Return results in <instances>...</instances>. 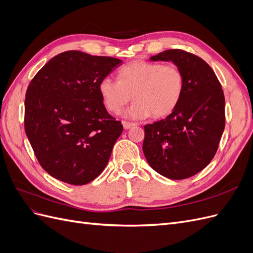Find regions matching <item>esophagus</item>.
<instances>
[{
	"label": "esophagus",
	"mask_w": 253,
	"mask_h": 253,
	"mask_svg": "<svg viewBox=\"0 0 253 253\" xmlns=\"http://www.w3.org/2000/svg\"><path fill=\"white\" fill-rule=\"evenodd\" d=\"M122 126H124V127L126 129H128V128L135 126V124L134 122H129V121H122Z\"/></svg>",
	"instance_id": "obj_1"
}]
</instances>
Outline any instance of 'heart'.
<instances>
[{"instance_id": "b5f03b06", "label": "heart", "mask_w": 253, "mask_h": 253, "mask_svg": "<svg viewBox=\"0 0 253 253\" xmlns=\"http://www.w3.org/2000/svg\"><path fill=\"white\" fill-rule=\"evenodd\" d=\"M185 88V77L178 65L135 60L122 66L118 80L104 77L99 83L105 108L117 114L131 100L127 117L141 119L153 114L164 118L177 108Z\"/></svg>"}]
</instances>
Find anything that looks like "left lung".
Masks as SVG:
<instances>
[{
	"label": "left lung",
	"instance_id": "obj_1",
	"mask_svg": "<svg viewBox=\"0 0 253 253\" xmlns=\"http://www.w3.org/2000/svg\"><path fill=\"white\" fill-rule=\"evenodd\" d=\"M152 61L180 67L185 88L176 110L144 126L143 154L149 165L170 179L191 177L210 164L225 128V97L212 68L193 53L168 49Z\"/></svg>",
	"mask_w": 253,
	"mask_h": 253
}]
</instances>
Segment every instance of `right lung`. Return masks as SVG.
Masks as SVG:
<instances>
[{
  "mask_svg": "<svg viewBox=\"0 0 253 253\" xmlns=\"http://www.w3.org/2000/svg\"><path fill=\"white\" fill-rule=\"evenodd\" d=\"M121 60L79 50L50 59L30 81L24 126L35 155L52 177L75 186L108 165L124 126L106 111L99 83Z\"/></svg>",
  "mask_w": 253,
  "mask_h": 253,
  "instance_id": "obj_1",
  "label": "right lung"
}]
</instances>
